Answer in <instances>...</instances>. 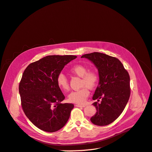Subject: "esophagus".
<instances>
[{
  "label": "esophagus",
  "mask_w": 152,
  "mask_h": 152,
  "mask_svg": "<svg viewBox=\"0 0 152 152\" xmlns=\"http://www.w3.org/2000/svg\"><path fill=\"white\" fill-rule=\"evenodd\" d=\"M76 107H85V105H80V104H76Z\"/></svg>",
  "instance_id": "34e87169"
}]
</instances>
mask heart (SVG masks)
Listing matches in <instances>:
<instances>
[{"label": "heart", "instance_id": "heart-1", "mask_svg": "<svg viewBox=\"0 0 152 152\" xmlns=\"http://www.w3.org/2000/svg\"><path fill=\"white\" fill-rule=\"evenodd\" d=\"M70 71L77 76L82 77L81 86L84 87L77 91L71 92L68 95V101L72 103L83 104L89 95L88 88L93 89L97 86L99 81L98 75L94 71H88L87 68L81 64H77L72 66ZM56 84L58 88L63 91L67 92L69 89L67 78L62 73L58 76Z\"/></svg>", "mask_w": 152, "mask_h": 152}]
</instances>
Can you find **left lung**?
I'll return each mask as SVG.
<instances>
[{
  "label": "left lung",
  "mask_w": 152,
  "mask_h": 152,
  "mask_svg": "<svg viewBox=\"0 0 152 152\" xmlns=\"http://www.w3.org/2000/svg\"><path fill=\"white\" fill-rule=\"evenodd\" d=\"M98 69L99 81L92 99L97 112L91 121L99 126L107 125L119 117L130 97V76L117 58L102 53L85 54Z\"/></svg>",
  "instance_id": "1"
}]
</instances>
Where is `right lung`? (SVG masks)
Wrapping results in <instances>:
<instances>
[{
    "label": "right lung",
    "mask_w": 152,
    "mask_h": 152,
    "mask_svg": "<svg viewBox=\"0 0 152 152\" xmlns=\"http://www.w3.org/2000/svg\"><path fill=\"white\" fill-rule=\"evenodd\" d=\"M73 55H50L30 64L19 84L25 114L37 127L54 132L68 122L74 105L62 103L64 96L56 79L65 65L76 58Z\"/></svg>",
    "instance_id": "add662e5"
}]
</instances>
